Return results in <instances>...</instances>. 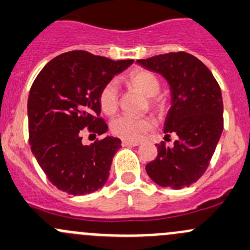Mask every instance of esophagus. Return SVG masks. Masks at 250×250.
Instances as JSON below:
<instances>
[{
    "mask_svg": "<svg viewBox=\"0 0 250 250\" xmlns=\"http://www.w3.org/2000/svg\"><path fill=\"white\" fill-rule=\"evenodd\" d=\"M140 144L138 141H130V140H122V146H139Z\"/></svg>",
    "mask_w": 250,
    "mask_h": 250,
    "instance_id": "1",
    "label": "esophagus"
}]
</instances>
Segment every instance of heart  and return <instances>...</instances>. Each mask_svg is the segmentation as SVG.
Segmentation results:
<instances>
[{"instance_id": "obj_1", "label": "heart", "mask_w": 250, "mask_h": 250, "mask_svg": "<svg viewBox=\"0 0 250 250\" xmlns=\"http://www.w3.org/2000/svg\"><path fill=\"white\" fill-rule=\"evenodd\" d=\"M127 83L134 90L148 97V104L152 109L162 111L164 103L157 97L160 90L158 78L146 69H135L128 75ZM99 105L104 114L112 115L118 106V91L114 81H109L99 92ZM154 121L149 116L133 117L121 115L111 122V132L125 140H139L144 134L153 129Z\"/></svg>"}]
</instances>
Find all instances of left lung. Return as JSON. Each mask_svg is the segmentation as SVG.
Wrapping results in <instances>:
<instances>
[{
    "label": "left lung",
    "instance_id": "left-lung-1",
    "mask_svg": "<svg viewBox=\"0 0 250 250\" xmlns=\"http://www.w3.org/2000/svg\"><path fill=\"white\" fill-rule=\"evenodd\" d=\"M164 77L171 92L165 138L177 135L172 147L157 144L158 156L146 165L147 175L160 187H189L208 167L222 135V91L211 70L188 52H169L136 61Z\"/></svg>",
    "mask_w": 250,
    "mask_h": 250
}]
</instances>
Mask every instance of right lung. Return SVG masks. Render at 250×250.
I'll use <instances>...</instances> for the list:
<instances>
[{
	"instance_id": "right-lung-1",
	"label": "right lung",
	"mask_w": 250,
	"mask_h": 250,
	"mask_svg": "<svg viewBox=\"0 0 250 250\" xmlns=\"http://www.w3.org/2000/svg\"><path fill=\"white\" fill-rule=\"evenodd\" d=\"M133 62L75 50L52 59L33 81L27 102L31 149L60 190L85 195L107 181L121 140L105 136L83 145V128L91 135L106 133L107 125L99 117V92Z\"/></svg>"
}]
</instances>
